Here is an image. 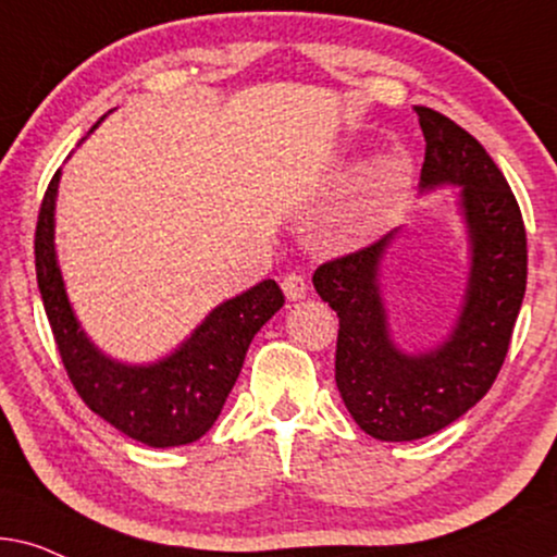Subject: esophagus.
Wrapping results in <instances>:
<instances>
[{
    "label": "esophagus",
    "mask_w": 557,
    "mask_h": 557,
    "mask_svg": "<svg viewBox=\"0 0 557 557\" xmlns=\"http://www.w3.org/2000/svg\"><path fill=\"white\" fill-rule=\"evenodd\" d=\"M283 293H285V298L287 300H302L308 295V285H306V280L300 277V274H287V277H283Z\"/></svg>",
    "instance_id": "1"
}]
</instances>
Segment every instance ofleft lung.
Listing matches in <instances>:
<instances>
[{"label":"left lung","mask_w":557,"mask_h":557,"mask_svg":"<svg viewBox=\"0 0 557 557\" xmlns=\"http://www.w3.org/2000/svg\"><path fill=\"white\" fill-rule=\"evenodd\" d=\"M425 135L420 193L458 188L469 272L454 325L438 344L407 351L392 336L382 264L403 228L315 270L313 285L338 315L336 387L356 425L403 443L448 428L492 387L528 285V234L502 170L469 132L414 107Z\"/></svg>","instance_id":"left-lung-1"}]
</instances>
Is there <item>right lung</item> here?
<instances>
[{
  "label": "right lung",
  "mask_w": 557,
  "mask_h": 557,
  "mask_svg": "<svg viewBox=\"0 0 557 557\" xmlns=\"http://www.w3.org/2000/svg\"><path fill=\"white\" fill-rule=\"evenodd\" d=\"M101 122L103 116L91 132ZM61 175L63 170H58L50 181L37 216L35 270L65 372L84 403L119 433L150 448L188 446L216 422L251 338L285 306V295L274 280H262L219 302L181 346L150 364H129L103 354L81 325L58 262L55 201Z\"/></svg>",
  "instance_id": "add662e5"
}]
</instances>
